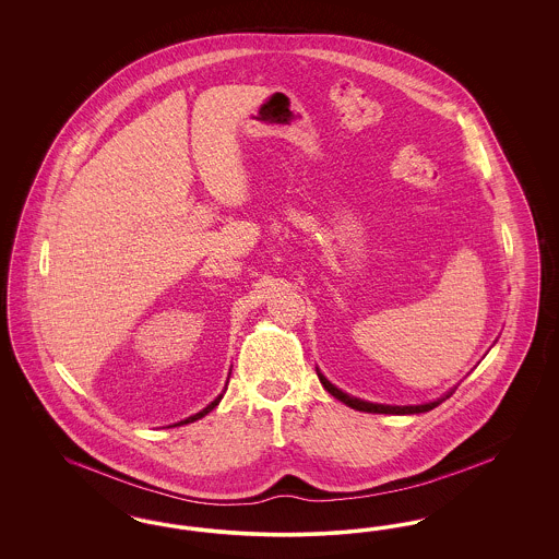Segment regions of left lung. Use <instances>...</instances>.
<instances>
[{"label": "left lung", "mask_w": 559, "mask_h": 559, "mask_svg": "<svg viewBox=\"0 0 559 559\" xmlns=\"http://www.w3.org/2000/svg\"><path fill=\"white\" fill-rule=\"evenodd\" d=\"M319 372L320 383H322V388L331 394V396H335L337 400H342L344 404H347L349 408H356V411H365V413H385V415H417V413H427V411H431V408H436L438 404H442L444 400L451 399L452 392L451 390L449 394H444L442 399L433 400V402H426V404H411V406H392V404H374V402H367V400L354 399V396H349L346 392H342L340 388H335L322 372L317 369Z\"/></svg>", "instance_id": "obj_1"}]
</instances>
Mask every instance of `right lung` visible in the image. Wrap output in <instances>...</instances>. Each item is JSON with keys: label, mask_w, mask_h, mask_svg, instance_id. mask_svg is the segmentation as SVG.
<instances>
[{"label": "right lung", "mask_w": 559, "mask_h": 559, "mask_svg": "<svg viewBox=\"0 0 559 559\" xmlns=\"http://www.w3.org/2000/svg\"><path fill=\"white\" fill-rule=\"evenodd\" d=\"M226 383H228V381H226ZM222 396H224V394H219V396H217V399L213 400L212 404H207V406H205V408H203V411H199V413H197V415H192V417H188V419H185V421H180V424H174V426H169V427L185 426V424H192V421H197V419H201V417H205V415H207V413H212L213 408H215V406H217V404H219V400H222Z\"/></svg>", "instance_id": "add662e5"}]
</instances>
